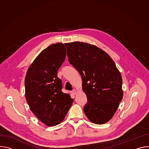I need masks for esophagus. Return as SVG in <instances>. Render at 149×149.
I'll return each mask as SVG.
<instances>
[{
  "label": "esophagus",
  "mask_w": 149,
  "mask_h": 149,
  "mask_svg": "<svg viewBox=\"0 0 149 149\" xmlns=\"http://www.w3.org/2000/svg\"><path fill=\"white\" fill-rule=\"evenodd\" d=\"M72 94H74V95H75L77 94V91L75 90H74L72 91Z\"/></svg>",
  "instance_id": "esophagus-1"
}]
</instances>
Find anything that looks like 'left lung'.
<instances>
[{
    "mask_svg": "<svg viewBox=\"0 0 149 149\" xmlns=\"http://www.w3.org/2000/svg\"><path fill=\"white\" fill-rule=\"evenodd\" d=\"M65 45L69 62L81 75L88 101L84 107L85 114L95 124L108 122L123 96L121 75L114 62L95 45L79 42Z\"/></svg>",
    "mask_w": 149,
    "mask_h": 149,
    "instance_id": "8db88e82",
    "label": "left lung"
}]
</instances>
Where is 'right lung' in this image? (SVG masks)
Returning a JSON list of instances; mask_svg holds the SVG:
<instances>
[{
    "label": "right lung",
    "instance_id": "obj_1",
    "mask_svg": "<svg viewBox=\"0 0 149 149\" xmlns=\"http://www.w3.org/2000/svg\"><path fill=\"white\" fill-rule=\"evenodd\" d=\"M66 54L63 44L49 45L36 58L25 77V97L30 109L48 126L60 123L74 101L62 91V81L57 77Z\"/></svg>",
    "mask_w": 149,
    "mask_h": 149
}]
</instances>
